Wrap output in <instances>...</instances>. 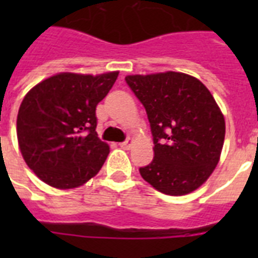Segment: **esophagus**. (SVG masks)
<instances>
[{
  "label": "esophagus",
  "instance_id": "esophagus-1",
  "mask_svg": "<svg viewBox=\"0 0 258 258\" xmlns=\"http://www.w3.org/2000/svg\"><path fill=\"white\" fill-rule=\"evenodd\" d=\"M133 143H134L133 139H127V141H124V142H121V143H119V146H120V147H121V149H123V150H130V147L133 146Z\"/></svg>",
  "mask_w": 258,
  "mask_h": 258
}]
</instances>
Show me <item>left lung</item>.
<instances>
[{
	"label": "left lung",
	"mask_w": 258,
	"mask_h": 258,
	"mask_svg": "<svg viewBox=\"0 0 258 258\" xmlns=\"http://www.w3.org/2000/svg\"><path fill=\"white\" fill-rule=\"evenodd\" d=\"M146 108L154 159L142 178L167 196H184L206 182L220 161L225 119L206 87L190 75L163 72L125 76Z\"/></svg>",
	"instance_id": "8db88e82"
}]
</instances>
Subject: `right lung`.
Here are the masks:
<instances>
[{"instance_id":"1","label":"right lung","mask_w":258,"mask_h":258,"mask_svg":"<svg viewBox=\"0 0 258 258\" xmlns=\"http://www.w3.org/2000/svg\"><path fill=\"white\" fill-rule=\"evenodd\" d=\"M117 75L62 72L25 95L17 115L18 146L26 165L45 183L78 187L104 165L109 146L97 138L96 105Z\"/></svg>"}]
</instances>
